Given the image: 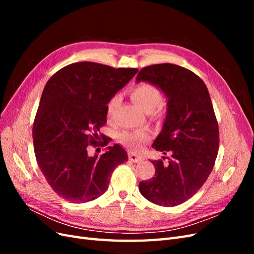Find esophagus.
Returning a JSON list of instances; mask_svg holds the SVG:
<instances>
[{
    "mask_svg": "<svg viewBox=\"0 0 254 254\" xmlns=\"http://www.w3.org/2000/svg\"><path fill=\"white\" fill-rule=\"evenodd\" d=\"M129 160L131 161V162H134V163H136V162H140V161L142 160V158L141 157H139V156H136L135 153H129Z\"/></svg>",
    "mask_w": 254,
    "mask_h": 254,
    "instance_id": "obj_1",
    "label": "esophagus"
}]
</instances>
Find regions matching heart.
I'll list each match as a JSON object with an SVG mask.
<instances>
[{"instance_id":"obj_1","label":"heart","mask_w":254,"mask_h":254,"mask_svg":"<svg viewBox=\"0 0 254 254\" xmlns=\"http://www.w3.org/2000/svg\"><path fill=\"white\" fill-rule=\"evenodd\" d=\"M131 98L134 103L145 112H152L162 101V94L157 87L151 83L142 82L137 84L131 90ZM120 96L114 95L107 105V115L111 117L115 107L119 104ZM149 133L143 130H135V131H124L120 134V141L128 146L129 148L137 150L140 149V145L149 140Z\"/></svg>"}]
</instances>
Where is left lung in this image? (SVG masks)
Returning <instances> with one entry per match:
<instances>
[{"instance_id":"1","label":"left lung","mask_w":254,"mask_h":254,"mask_svg":"<svg viewBox=\"0 0 254 254\" xmlns=\"http://www.w3.org/2000/svg\"><path fill=\"white\" fill-rule=\"evenodd\" d=\"M155 84L167 97L162 130L152 147L167 162L151 161L155 177L141 181V194L162 206L183 203L199 190L210 176L219 147V129L211 97L195 73L172 64L145 66L136 76Z\"/></svg>"}]
</instances>
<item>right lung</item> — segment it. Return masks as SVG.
Wrapping results in <instances>:
<instances>
[{"label":"right lung","mask_w":254,"mask_h":254,"mask_svg":"<svg viewBox=\"0 0 254 254\" xmlns=\"http://www.w3.org/2000/svg\"><path fill=\"white\" fill-rule=\"evenodd\" d=\"M137 71L83 61L60 68L45 84L33 126L34 149L43 176L61 198L94 200L108 189L114 168L128 161L119 144L101 156H89L88 149L108 144L96 141L107 123V104Z\"/></svg>","instance_id":"obj_1"}]
</instances>
